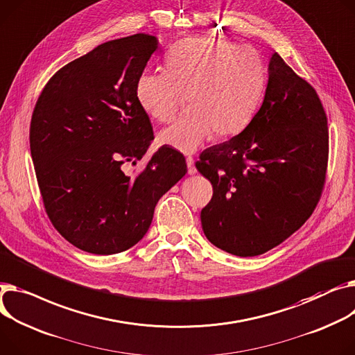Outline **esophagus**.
Instances as JSON below:
<instances>
[{
    "mask_svg": "<svg viewBox=\"0 0 355 355\" xmlns=\"http://www.w3.org/2000/svg\"><path fill=\"white\" fill-rule=\"evenodd\" d=\"M185 161H187L188 174H190V175H194V174L197 173V168H196V165H194V158H193V157H187V158H185Z\"/></svg>",
    "mask_w": 355,
    "mask_h": 355,
    "instance_id": "1",
    "label": "esophagus"
}]
</instances>
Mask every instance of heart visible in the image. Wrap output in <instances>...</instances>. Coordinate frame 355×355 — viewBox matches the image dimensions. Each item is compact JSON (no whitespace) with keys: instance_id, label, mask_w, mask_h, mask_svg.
<instances>
[{"instance_id":"obj_1","label":"heart","mask_w":355,"mask_h":355,"mask_svg":"<svg viewBox=\"0 0 355 355\" xmlns=\"http://www.w3.org/2000/svg\"><path fill=\"white\" fill-rule=\"evenodd\" d=\"M266 84V64L254 46L194 37L171 46L165 69L139 76L135 97L154 120L170 123L187 96L188 110L159 134V143L190 154L212 132L230 138L244 131L261 104Z\"/></svg>"}]
</instances>
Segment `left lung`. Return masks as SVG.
<instances>
[{"label":"left lung","mask_w":355,"mask_h":355,"mask_svg":"<svg viewBox=\"0 0 355 355\" xmlns=\"http://www.w3.org/2000/svg\"><path fill=\"white\" fill-rule=\"evenodd\" d=\"M328 125L315 89L277 53L261 108L239 135L201 153L212 184L201 211L205 237L239 257L286 241L315 209L325 184Z\"/></svg>","instance_id":"left-lung-1"}]
</instances>
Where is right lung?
<instances>
[{
    "instance_id": "add662e5",
    "label": "right lung",
    "mask_w": 355,
    "mask_h": 355,
    "mask_svg": "<svg viewBox=\"0 0 355 355\" xmlns=\"http://www.w3.org/2000/svg\"><path fill=\"white\" fill-rule=\"evenodd\" d=\"M158 40L134 34L98 45L50 78L35 103L30 148L46 216L74 247L98 255L144 237L158 200L187 173L184 155L162 146L127 175L154 139L135 85Z\"/></svg>"
}]
</instances>
